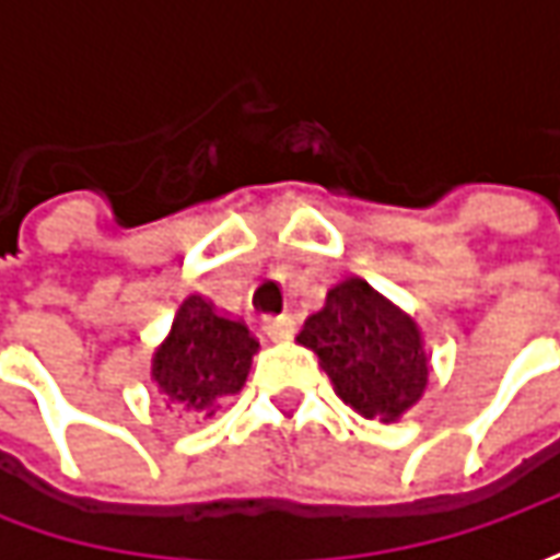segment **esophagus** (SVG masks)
Listing matches in <instances>:
<instances>
[{"label": "esophagus", "instance_id": "1", "mask_svg": "<svg viewBox=\"0 0 560 560\" xmlns=\"http://www.w3.org/2000/svg\"><path fill=\"white\" fill-rule=\"evenodd\" d=\"M265 330H268V336H273V339H287V336L295 330V314H270V317H265Z\"/></svg>", "mask_w": 560, "mask_h": 560}]
</instances>
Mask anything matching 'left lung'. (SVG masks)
<instances>
[{"mask_svg":"<svg viewBox=\"0 0 560 560\" xmlns=\"http://www.w3.org/2000/svg\"><path fill=\"white\" fill-rule=\"evenodd\" d=\"M295 339L320 358L336 396L364 418L398 420L427 389L430 368L415 317L361 277L336 283Z\"/></svg>","mask_w":560,"mask_h":560,"instance_id":"obj_1","label":"left lung"}]
</instances>
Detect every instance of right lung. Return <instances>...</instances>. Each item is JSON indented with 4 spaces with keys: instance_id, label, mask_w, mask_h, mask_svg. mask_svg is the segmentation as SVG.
<instances>
[{
    "instance_id": "1",
    "label": "right lung",
    "mask_w": 560,
    "mask_h": 560,
    "mask_svg": "<svg viewBox=\"0 0 560 560\" xmlns=\"http://www.w3.org/2000/svg\"><path fill=\"white\" fill-rule=\"evenodd\" d=\"M258 339L236 317L221 314L202 295H186L171 334L152 355V380L167 405L211 418L221 401L246 386Z\"/></svg>"
}]
</instances>
